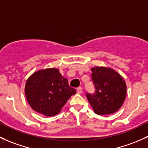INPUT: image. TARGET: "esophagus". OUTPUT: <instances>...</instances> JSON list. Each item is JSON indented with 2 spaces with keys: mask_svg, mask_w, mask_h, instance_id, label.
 I'll return each instance as SVG.
<instances>
[{
  "mask_svg": "<svg viewBox=\"0 0 148 148\" xmlns=\"http://www.w3.org/2000/svg\"><path fill=\"white\" fill-rule=\"evenodd\" d=\"M77 94H82V87H79V88H77Z\"/></svg>",
  "mask_w": 148,
  "mask_h": 148,
  "instance_id": "esophagus-1",
  "label": "esophagus"
}]
</instances>
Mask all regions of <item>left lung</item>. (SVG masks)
<instances>
[{"mask_svg": "<svg viewBox=\"0 0 148 148\" xmlns=\"http://www.w3.org/2000/svg\"><path fill=\"white\" fill-rule=\"evenodd\" d=\"M91 79L94 94L86 93L88 102L98 115H109L119 109L125 101L127 87L123 77L110 68L94 67Z\"/></svg>", "mask_w": 148, "mask_h": 148, "instance_id": "left-lung-1", "label": "left lung"}]
</instances>
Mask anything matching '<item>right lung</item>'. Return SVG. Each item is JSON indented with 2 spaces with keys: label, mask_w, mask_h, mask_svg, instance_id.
I'll return each mask as SVG.
<instances>
[{
  "label": "right lung",
  "mask_w": 148,
  "mask_h": 148,
  "mask_svg": "<svg viewBox=\"0 0 148 148\" xmlns=\"http://www.w3.org/2000/svg\"><path fill=\"white\" fill-rule=\"evenodd\" d=\"M58 69L52 68L36 71L29 77L25 93L34 111L45 116L59 113L68 99L76 94Z\"/></svg>",
  "instance_id": "1"
}]
</instances>
